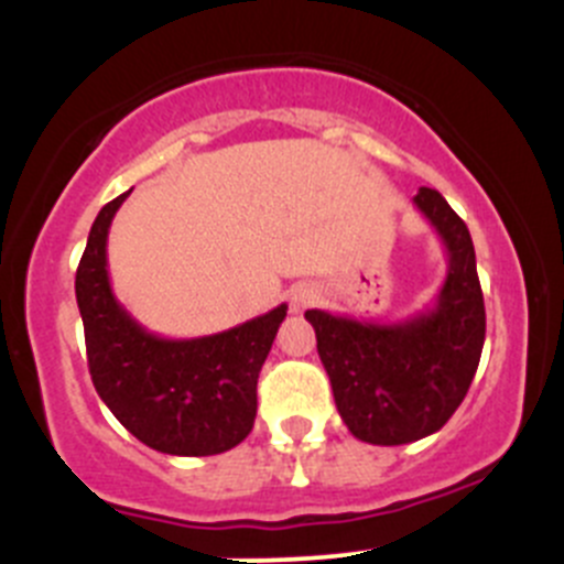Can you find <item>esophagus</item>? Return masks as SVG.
<instances>
[{
	"label": "esophagus",
	"mask_w": 564,
	"mask_h": 564,
	"mask_svg": "<svg viewBox=\"0 0 564 564\" xmlns=\"http://www.w3.org/2000/svg\"><path fill=\"white\" fill-rule=\"evenodd\" d=\"M314 303H316V292L311 286H297L289 292V305H292L294 314H300V311H305Z\"/></svg>",
	"instance_id": "34e87169"
}]
</instances>
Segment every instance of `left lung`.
Returning a JSON list of instances; mask_svg holds the SVG:
<instances>
[{"instance_id": "8db88e82", "label": "left lung", "mask_w": 564, "mask_h": 564, "mask_svg": "<svg viewBox=\"0 0 564 564\" xmlns=\"http://www.w3.org/2000/svg\"><path fill=\"white\" fill-rule=\"evenodd\" d=\"M414 207L447 250L434 308L403 322H357L305 311L346 429L368 445H406L440 431L464 401L486 340L475 246L440 191L420 187Z\"/></svg>"}]
</instances>
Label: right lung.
<instances>
[{
    "label": "right lung",
    "instance_id": "obj_1",
    "mask_svg": "<svg viewBox=\"0 0 564 564\" xmlns=\"http://www.w3.org/2000/svg\"><path fill=\"white\" fill-rule=\"evenodd\" d=\"M128 193L100 209L76 270L93 384L113 417L152 451L218 456L253 429L256 382L286 305L204 338L172 340L141 327L113 297L106 261L108 226Z\"/></svg>",
    "mask_w": 564,
    "mask_h": 564
}]
</instances>
